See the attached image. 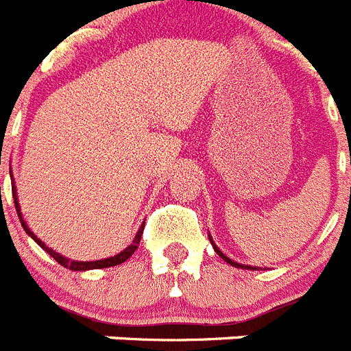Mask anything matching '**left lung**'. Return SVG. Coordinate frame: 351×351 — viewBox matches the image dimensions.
I'll list each match as a JSON object with an SVG mask.
<instances>
[{"mask_svg":"<svg viewBox=\"0 0 351 351\" xmlns=\"http://www.w3.org/2000/svg\"><path fill=\"white\" fill-rule=\"evenodd\" d=\"M209 239H210V237H209ZM210 244H213L214 251H216V253H218V255H219V256H221V258H223V260H225V262H228V263H230V265H234V267H241V269H251V271H253V269H256V267H251V265H239V263H237V262H232V260H230V258H228V256H225V255H223L221 251H219V250H218V247L214 246V243H213V239H210Z\"/></svg>","mask_w":351,"mask_h":351,"instance_id":"1","label":"left lung"}]
</instances>
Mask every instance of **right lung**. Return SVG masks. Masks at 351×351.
<instances>
[{
  "label": "right lung",
  "instance_id": "1",
  "mask_svg": "<svg viewBox=\"0 0 351 351\" xmlns=\"http://www.w3.org/2000/svg\"><path fill=\"white\" fill-rule=\"evenodd\" d=\"M12 195H14L15 210H17L19 219H21V223H23V228H24V230H26V234H29L31 237L35 239L36 243H38L40 246L43 247V250L47 251L49 255H51L52 258L56 260V262L61 263L63 267L71 269V271H88V269H105V267H114V265H119V263L126 262V260H128L130 256H132L133 253H135V250H137V247H138V244H141V237H142V232H144V226H142L141 230L137 232V237L133 239V243L130 244V246L126 247L125 251H121L119 255L110 256V258H105V260H96V262H75V260H68V258H64L63 255H58V253H56V251H52L51 247L45 246V244H43L42 241H40V239L36 237V235L33 234V232H31L29 228H27V225H26V223H24V219H23V214H21V207H19L17 193H15V188H12Z\"/></svg>",
  "mask_w": 351,
  "mask_h": 351
}]
</instances>
